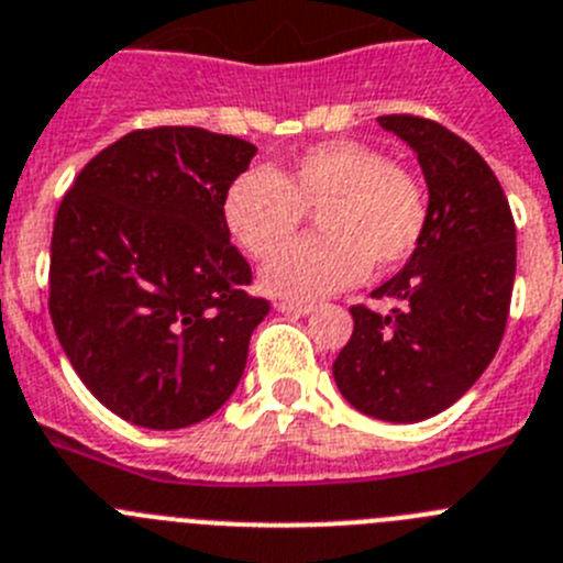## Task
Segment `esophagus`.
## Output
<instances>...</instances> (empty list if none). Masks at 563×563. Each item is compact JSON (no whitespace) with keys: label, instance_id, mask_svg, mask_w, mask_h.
Wrapping results in <instances>:
<instances>
[{"label":"esophagus","instance_id":"obj_1","mask_svg":"<svg viewBox=\"0 0 563 563\" xmlns=\"http://www.w3.org/2000/svg\"><path fill=\"white\" fill-rule=\"evenodd\" d=\"M275 308L283 313H302V317H308V313L317 311V306H313V302H294V300L275 302Z\"/></svg>","mask_w":563,"mask_h":563}]
</instances>
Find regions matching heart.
I'll list each match as a JSON object with an SVG mask.
<instances>
[{
  "mask_svg": "<svg viewBox=\"0 0 563 563\" xmlns=\"http://www.w3.org/2000/svg\"><path fill=\"white\" fill-rule=\"evenodd\" d=\"M306 211L320 235L282 249ZM224 221L263 269V288L288 300H317L376 269H395L427 232L429 196L418 176L353 140L313 145L283 170L250 168L230 181Z\"/></svg>",
  "mask_w": 563,
  "mask_h": 563,
  "instance_id": "b5f03b06",
  "label": "heart"
}]
</instances>
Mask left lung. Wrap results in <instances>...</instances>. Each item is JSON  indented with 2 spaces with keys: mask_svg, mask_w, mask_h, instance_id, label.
Instances as JSON below:
<instances>
[{
  "mask_svg": "<svg viewBox=\"0 0 563 563\" xmlns=\"http://www.w3.org/2000/svg\"><path fill=\"white\" fill-rule=\"evenodd\" d=\"M418 154L429 221L418 250L373 291L389 313L353 306L339 393L369 418L415 423L452 407L499 351L516 277V224L488 162L463 136L415 114H384Z\"/></svg>",
  "mask_w": 563,
  "mask_h": 563,
  "instance_id": "left-lung-1",
  "label": "left lung"
}]
</instances>
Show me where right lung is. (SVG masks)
<instances>
[{"label":"right lung","mask_w":563,"mask_h":563,"mask_svg":"<svg viewBox=\"0 0 563 563\" xmlns=\"http://www.w3.org/2000/svg\"><path fill=\"white\" fill-rule=\"evenodd\" d=\"M257 148L196 125L136 129L86 162L53 224L49 317L86 389L129 423L210 418L269 300L230 244L224 194Z\"/></svg>","instance_id":"1"}]
</instances>
